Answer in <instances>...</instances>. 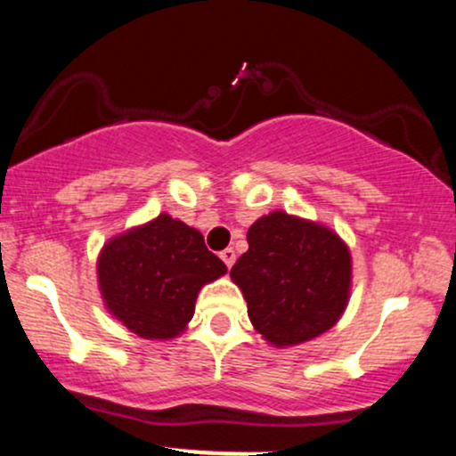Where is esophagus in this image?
<instances>
[{
	"label": "esophagus",
	"mask_w": 456,
	"mask_h": 456,
	"mask_svg": "<svg viewBox=\"0 0 456 456\" xmlns=\"http://www.w3.org/2000/svg\"><path fill=\"white\" fill-rule=\"evenodd\" d=\"M221 259L224 261V265H227V268H232V265L235 264V250L233 248L221 250Z\"/></svg>",
	"instance_id": "1"
}]
</instances>
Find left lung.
<instances>
[{"mask_svg": "<svg viewBox=\"0 0 456 456\" xmlns=\"http://www.w3.org/2000/svg\"><path fill=\"white\" fill-rule=\"evenodd\" d=\"M232 279L255 330L276 347L311 341L347 306L352 257L337 233L285 212L259 218Z\"/></svg>", "mask_w": 456, "mask_h": 456, "instance_id": "left-lung-1", "label": "left lung"}]
</instances>
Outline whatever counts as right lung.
Listing matches in <instances>:
<instances>
[{"mask_svg":"<svg viewBox=\"0 0 456 456\" xmlns=\"http://www.w3.org/2000/svg\"><path fill=\"white\" fill-rule=\"evenodd\" d=\"M227 272L203 235L169 214L104 244L98 282L109 313L143 338H174L206 282Z\"/></svg>","mask_w":456,"mask_h":456,"instance_id":"1","label":"right lung"}]
</instances>
